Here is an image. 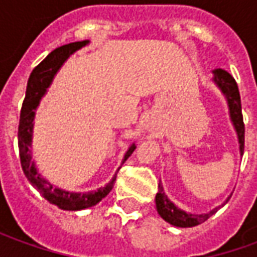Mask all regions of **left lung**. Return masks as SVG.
Wrapping results in <instances>:
<instances>
[{"label":"left lung","mask_w":257,"mask_h":257,"mask_svg":"<svg viewBox=\"0 0 257 257\" xmlns=\"http://www.w3.org/2000/svg\"><path fill=\"white\" fill-rule=\"evenodd\" d=\"M215 74V82L217 86L220 88L221 92L226 95L227 103H228V108H230V117L234 123V128L237 131L238 142H239V151L241 156L243 154V145H245V125H243L242 118V110H241V96H239V90H238V85L235 82V79L232 78L230 74L217 68L213 71ZM158 194L156 195V204L157 210L164 220H167L168 223H171L176 227H193L198 226L201 223H204L205 220H208L210 216L216 213V210L219 208H215L213 210H210L209 213L205 215H191L187 213L184 210L179 209L178 206L168 199V197L162 190V186H158Z\"/></svg>","instance_id":"left-lung-1"}]
</instances>
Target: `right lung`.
<instances>
[{
    "label": "right lung",
    "instance_id": "1",
    "mask_svg": "<svg viewBox=\"0 0 257 257\" xmlns=\"http://www.w3.org/2000/svg\"><path fill=\"white\" fill-rule=\"evenodd\" d=\"M86 42L88 41L71 42V44H67V45H63V47L56 48L33 70V73L30 74V78H29V82H27L23 106H22V110H20L19 129H18L20 162H22V168L25 171L26 178L29 179V182L51 204L58 205L60 209L64 210H79L93 206L111 191L114 182H115V176H114L111 182L107 184L106 187H101L97 191L84 194L68 193V191H64V190L53 187L52 184L48 183L45 179H42L40 176V173L37 172L34 162L31 161V131H33V119H34V111H36L37 106H38L42 96L45 95L47 88L51 85L53 77H55V74L58 73L60 66L66 62V59L71 53L75 52L81 47H84ZM135 149H136L135 145L129 147V150L126 151V154L123 157V162L131 157Z\"/></svg>",
    "mask_w": 257,
    "mask_h": 257
}]
</instances>
